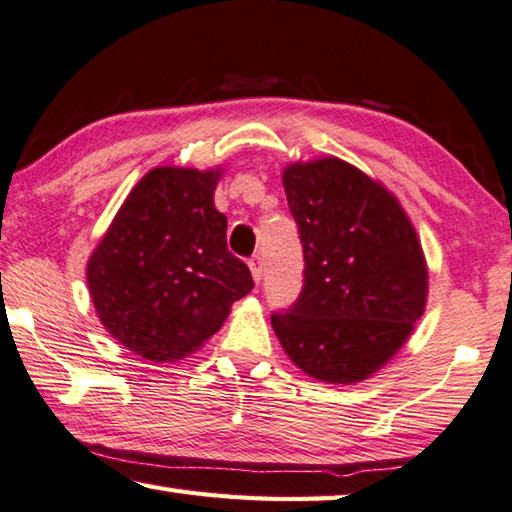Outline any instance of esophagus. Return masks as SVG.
I'll list each match as a JSON object with an SVG mask.
<instances>
[{"instance_id": "obj_1", "label": "esophagus", "mask_w": 512, "mask_h": 512, "mask_svg": "<svg viewBox=\"0 0 512 512\" xmlns=\"http://www.w3.org/2000/svg\"><path fill=\"white\" fill-rule=\"evenodd\" d=\"M248 266H250V273H253V280L259 284V280H262V257L253 255L248 259Z\"/></svg>"}]
</instances>
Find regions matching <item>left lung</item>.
Here are the masks:
<instances>
[{"label": "left lung", "mask_w": 512, "mask_h": 512, "mask_svg": "<svg viewBox=\"0 0 512 512\" xmlns=\"http://www.w3.org/2000/svg\"><path fill=\"white\" fill-rule=\"evenodd\" d=\"M282 179L304 286L271 315L273 329L304 374L358 383L403 347L425 311L421 241L394 194L336 156L288 165Z\"/></svg>", "instance_id": "left-lung-1"}]
</instances>
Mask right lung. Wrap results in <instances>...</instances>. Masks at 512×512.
Here are the masks:
<instances>
[{"label": "right lung", "mask_w": 512, "mask_h": 512, "mask_svg": "<svg viewBox=\"0 0 512 512\" xmlns=\"http://www.w3.org/2000/svg\"><path fill=\"white\" fill-rule=\"evenodd\" d=\"M219 170L154 167L129 192L87 264L96 313L120 345L152 362L181 360L215 336L253 291L215 208Z\"/></svg>", "instance_id": "right-lung-1"}]
</instances>
